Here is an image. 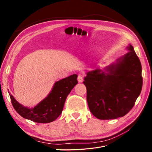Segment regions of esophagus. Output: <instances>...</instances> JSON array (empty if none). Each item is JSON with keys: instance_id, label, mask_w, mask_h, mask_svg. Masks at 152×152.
Segmentation results:
<instances>
[{"instance_id": "1", "label": "esophagus", "mask_w": 152, "mask_h": 152, "mask_svg": "<svg viewBox=\"0 0 152 152\" xmlns=\"http://www.w3.org/2000/svg\"><path fill=\"white\" fill-rule=\"evenodd\" d=\"M77 80L79 82H83V77L81 75H79V76L77 77Z\"/></svg>"}]
</instances>
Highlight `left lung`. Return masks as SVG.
Segmentation results:
<instances>
[{
  "mask_svg": "<svg viewBox=\"0 0 152 152\" xmlns=\"http://www.w3.org/2000/svg\"><path fill=\"white\" fill-rule=\"evenodd\" d=\"M104 70L87 72L84 84L91 112L101 120L124 117L134 107L142 86L141 65L132 45Z\"/></svg>",
  "mask_w": 152,
  "mask_h": 152,
  "instance_id": "left-lung-1",
  "label": "left lung"
}]
</instances>
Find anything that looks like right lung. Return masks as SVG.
I'll return each mask as SVG.
<instances>
[{"instance_id":"1","label":"right lung","mask_w":152,"mask_h":152,"mask_svg":"<svg viewBox=\"0 0 152 152\" xmlns=\"http://www.w3.org/2000/svg\"><path fill=\"white\" fill-rule=\"evenodd\" d=\"M77 75L73 74L55 82L46 98L34 108L25 107L9 93L14 108L21 117L38 123L51 122L60 115L66 99L78 83Z\"/></svg>"}]
</instances>
